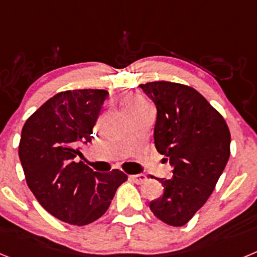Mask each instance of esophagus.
<instances>
[{
    "instance_id": "1",
    "label": "esophagus",
    "mask_w": 257,
    "mask_h": 257,
    "mask_svg": "<svg viewBox=\"0 0 257 257\" xmlns=\"http://www.w3.org/2000/svg\"><path fill=\"white\" fill-rule=\"evenodd\" d=\"M130 179L133 181H135L136 184H143V183H144V181H147V176H145V175H142V174H139V175H131Z\"/></svg>"
}]
</instances>
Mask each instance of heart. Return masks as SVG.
<instances>
[{
	"instance_id": "obj_1",
	"label": "heart",
	"mask_w": 257,
	"mask_h": 257,
	"mask_svg": "<svg viewBox=\"0 0 257 257\" xmlns=\"http://www.w3.org/2000/svg\"><path fill=\"white\" fill-rule=\"evenodd\" d=\"M147 104L142 100V99H127L126 103H124V106L127 109H133V108H139V106H144Z\"/></svg>"
}]
</instances>
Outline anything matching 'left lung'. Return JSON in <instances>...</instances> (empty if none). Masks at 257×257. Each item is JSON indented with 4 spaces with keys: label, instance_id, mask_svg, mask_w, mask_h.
Listing matches in <instances>:
<instances>
[{
    "label": "left lung",
    "instance_id": "8db88e82",
    "mask_svg": "<svg viewBox=\"0 0 257 257\" xmlns=\"http://www.w3.org/2000/svg\"><path fill=\"white\" fill-rule=\"evenodd\" d=\"M157 108L154 145L172 170L157 179L163 196L149 203L161 221L185 225L205 205L228 163L230 133L222 115L197 90L157 81L140 85Z\"/></svg>",
    "mask_w": 257,
    "mask_h": 257
}]
</instances>
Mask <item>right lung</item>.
I'll list each match as a JSON object with an SVG mask.
<instances>
[{
    "label": "right lung",
    "mask_w": 257,
    "mask_h": 257,
    "mask_svg": "<svg viewBox=\"0 0 257 257\" xmlns=\"http://www.w3.org/2000/svg\"><path fill=\"white\" fill-rule=\"evenodd\" d=\"M106 96L94 88L59 92L23 126L19 158L29 189L47 212L72 225L103 216L127 180L119 170L95 172L76 160L79 145L91 142Z\"/></svg>",
    "instance_id": "obj_1"
}]
</instances>
